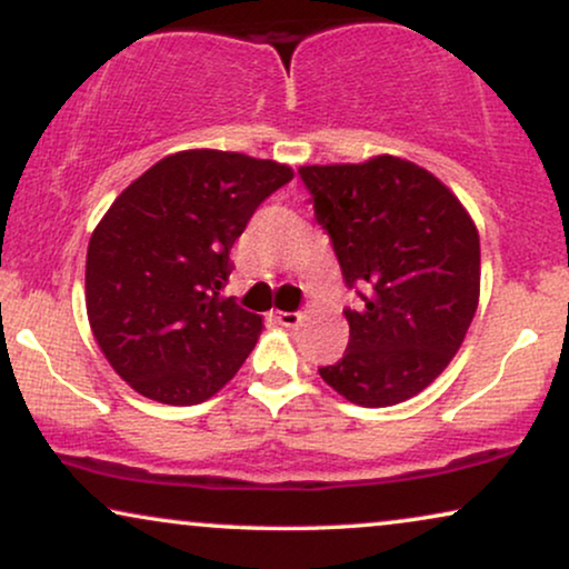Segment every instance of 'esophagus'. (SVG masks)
I'll return each instance as SVG.
<instances>
[{
  "label": "esophagus",
  "mask_w": 569,
  "mask_h": 569,
  "mask_svg": "<svg viewBox=\"0 0 569 569\" xmlns=\"http://www.w3.org/2000/svg\"><path fill=\"white\" fill-rule=\"evenodd\" d=\"M272 320H276L278 325H283V328H293V325L301 322V315L299 312H270Z\"/></svg>",
  "instance_id": "obj_1"
}]
</instances>
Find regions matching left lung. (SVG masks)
<instances>
[{
  "label": "left lung",
  "instance_id": "1",
  "mask_svg": "<svg viewBox=\"0 0 569 569\" xmlns=\"http://www.w3.org/2000/svg\"><path fill=\"white\" fill-rule=\"evenodd\" d=\"M317 223L330 237L359 309L343 359L320 377L363 408L396 406L442 375L479 307V231L427 169L396 156L301 166Z\"/></svg>",
  "mask_w": 569,
  "mask_h": 569
}]
</instances>
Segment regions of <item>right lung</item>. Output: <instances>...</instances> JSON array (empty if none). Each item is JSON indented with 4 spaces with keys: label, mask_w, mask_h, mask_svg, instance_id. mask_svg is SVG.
<instances>
[{
    "label": "right lung",
    "mask_w": 569,
    "mask_h": 569,
    "mask_svg": "<svg viewBox=\"0 0 569 569\" xmlns=\"http://www.w3.org/2000/svg\"><path fill=\"white\" fill-rule=\"evenodd\" d=\"M291 179L276 161L184 150L113 200L88 244L86 307L113 372L140 396L194 406L239 372L262 320L221 297L229 252Z\"/></svg>",
    "instance_id": "add662e5"
}]
</instances>
